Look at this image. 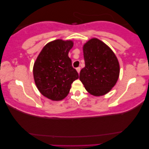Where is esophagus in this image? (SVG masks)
<instances>
[{
    "label": "esophagus",
    "instance_id": "obj_1",
    "mask_svg": "<svg viewBox=\"0 0 149 149\" xmlns=\"http://www.w3.org/2000/svg\"><path fill=\"white\" fill-rule=\"evenodd\" d=\"M76 70L77 71V72H78L79 74V73H80V71H81V68H80V67H78V68H77Z\"/></svg>",
    "mask_w": 149,
    "mask_h": 149
}]
</instances>
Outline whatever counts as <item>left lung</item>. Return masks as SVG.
<instances>
[{
  "mask_svg": "<svg viewBox=\"0 0 149 149\" xmlns=\"http://www.w3.org/2000/svg\"><path fill=\"white\" fill-rule=\"evenodd\" d=\"M83 51L85 66L81 69L79 79L90 94L94 96L107 94L119 77L117 56L107 44L96 38L85 42Z\"/></svg>",
  "mask_w": 149,
  "mask_h": 149,
  "instance_id": "8db88e82",
  "label": "left lung"
}]
</instances>
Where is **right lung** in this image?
<instances>
[{
  "label": "right lung",
  "mask_w": 149,
  "mask_h": 149,
  "mask_svg": "<svg viewBox=\"0 0 149 149\" xmlns=\"http://www.w3.org/2000/svg\"><path fill=\"white\" fill-rule=\"evenodd\" d=\"M73 44L72 40L62 39L48 42L34 62L33 76L36 87L42 95L53 101L64 99L71 84L79 79L68 57Z\"/></svg>",
  "instance_id": "obj_1"
}]
</instances>
